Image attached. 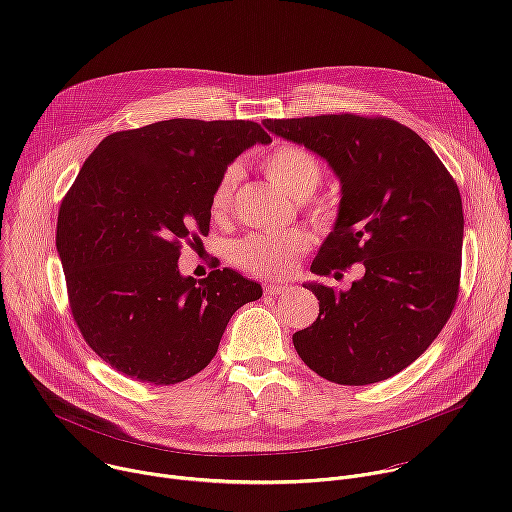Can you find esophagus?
Masks as SVG:
<instances>
[{"label":"esophagus","mask_w":512,"mask_h":512,"mask_svg":"<svg viewBox=\"0 0 512 512\" xmlns=\"http://www.w3.org/2000/svg\"><path fill=\"white\" fill-rule=\"evenodd\" d=\"M289 287L287 285H281V283H265V294L267 296H281L285 294Z\"/></svg>","instance_id":"1"}]
</instances>
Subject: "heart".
I'll use <instances>...</instances> for the list:
<instances>
[{
  "instance_id": "1",
  "label": "heart",
  "mask_w": 512,
  "mask_h": 512,
  "mask_svg": "<svg viewBox=\"0 0 512 512\" xmlns=\"http://www.w3.org/2000/svg\"><path fill=\"white\" fill-rule=\"evenodd\" d=\"M265 176L287 196L304 200L308 198L322 180V166L320 162L306 152L304 148H296V145H281V148L267 154L261 162ZM239 180L237 166H231L218 178L212 198H210V210L214 216H223L231 208L233 190ZM322 214L326 210L322 208ZM308 239L300 231L291 233H255L239 241L231 257L237 265L243 269L265 275V277H277L285 275L296 265V259L300 251L306 247Z\"/></svg>"
}]
</instances>
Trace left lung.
<instances>
[{
	"mask_svg": "<svg viewBox=\"0 0 512 512\" xmlns=\"http://www.w3.org/2000/svg\"><path fill=\"white\" fill-rule=\"evenodd\" d=\"M263 125L314 152L340 182L336 221L312 273L364 265L348 289L304 283L320 314L294 334L300 358L338 385L401 373L440 334L458 298L464 212L456 182L413 129L391 119L344 113Z\"/></svg>",
	"mask_w": 512,
	"mask_h": 512,
	"instance_id": "left-lung-1",
	"label": "left lung"
}]
</instances>
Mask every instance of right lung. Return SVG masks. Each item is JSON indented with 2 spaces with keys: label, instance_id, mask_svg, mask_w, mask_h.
<instances>
[{
  "label": "right lung",
  "instance_id": "add662e5",
  "mask_svg": "<svg viewBox=\"0 0 512 512\" xmlns=\"http://www.w3.org/2000/svg\"><path fill=\"white\" fill-rule=\"evenodd\" d=\"M255 143L271 137L253 121L168 119L111 133L64 196L56 251L72 316L125 377H194L231 316L261 298V285L235 269L196 281L178 267L182 243L208 233L218 178Z\"/></svg>",
  "mask_w": 512,
  "mask_h": 512
}]
</instances>
